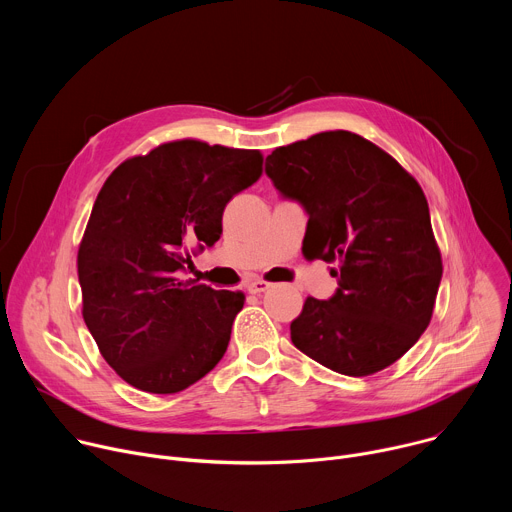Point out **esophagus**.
Listing matches in <instances>:
<instances>
[{
	"label": "esophagus",
	"mask_w": 512,
	"mask_h": 512,
	"mask_svg": "<svg viewBox=\"0 0 512 512\" xmlns=\"http://www.w3.org/2000/svg\"><path fill=\"white\" fill-rule=\"evenodd\" d=\"M245 287H247L249 294H263V291H267L271 287V283L265 281V279H251V281L245 283Z\"/></svg>",
	"instance_id": "obj_1"
}]
</instances>
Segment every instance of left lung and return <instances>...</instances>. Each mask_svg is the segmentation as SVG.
Wrapping results in <instances>:
<instances>
[{"label":"left lung","instance_id":"left-lung-1","mask_svg":"<svg viewBox=\"0 0 512 512\" xmlns=\"http://www.w3.org/2000/svg\"><path fill=\"white\" fill-rule=\"evenodd\" d=\"M265 172L306 208V253L338 267L336 294L306 300L291 342L340 375L387 369L429 326L444 271L421 186L342 129L275 148Z\"/></svg>","mask_w":512,"mask_h":512}]
</instances>
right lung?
Returning a JSON list of instances; mask_svg holds the SVG:
<instances>
[{
    "instance_id": "add662e5",
    "label": "right lung",
    "mask_w": 512,
    "mask_h": 512,
    "mask_svg": "<svg viewBox=\"0 0 512 512\" xmlns=\"http://www.w3.org/2000/svg\"><path fill=\"white\" fill-rule=\"evenodd\" d=\"M257 150L180 139L125 160L105 180L79 247L83 318L131 387L170 395L227 352L241 291L180 279L190 247H212L223 210L263 172Z\"/></svg>"
}]
</instances>
